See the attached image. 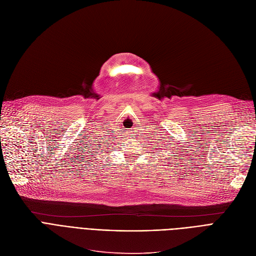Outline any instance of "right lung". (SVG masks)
Listing matches in <instances>:
<instances>
[{
  "label": "right lung",
  "instance_id": "add662e5",
  "mask_svg": "<svg viewBox=\"0 0 256 256\" xmlns=\"http://www.w3.org/2000/svg\"><path fill=\"white\" fill-rule=\"evenodd\" d=\"M99 148H100V146H99Z\"/></svg>",
  "mask_w": 256,
  "mask_h": 256
}]
</instances>
